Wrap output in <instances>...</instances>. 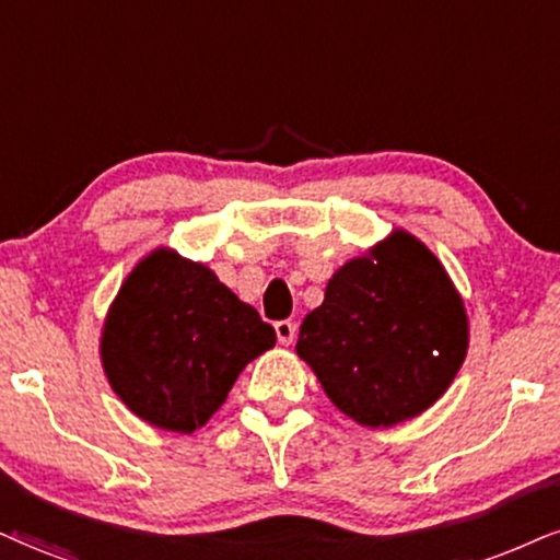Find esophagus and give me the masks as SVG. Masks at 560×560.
<instances>
[{
  "label": "esophagus",
  "mask_w": 560,
  "mask_h": 560,
  "mask_svg": "<svg viewBox=\"0 0 560 560\" xmlns=\"http://www.w3.org/2000/svg\"><path fill=\"white\" fill-rule=\"evenodd\" d=\"M275 335H278L280 345H291L295 337V324L293 322H278L275 324Z\"/></svg>",
  "instance_id": "obj_1"
}]
</instances>
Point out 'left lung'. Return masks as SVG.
I'll return each mask as SVG.
<instances>
[{"label":"left lung","instance_id":"1","mask_svg":"<svg viewBox=\"0 0 560 560\" xmlns=\"http://www.w3.org/2000/svg\"><path fill=\"white\" fill-rule=\"evenodd\" d=\"M467 348L470 319L446 267L418 236L392 228L335 269L295 353L342 416L392 428L444 397Z\"/></svg>","mask_w":560,"mask_h":560}]
</instances>
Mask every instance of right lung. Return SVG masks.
Wrapping results in <instances>:
<instances>
[{"label":"right lung","mask_w":560,"mask_h":560,"mask_svg":"<svg viewBox=\"0 0 560 560\" xmlns=\"http://www.w3.org/2000/svg\"><path fill=\"white\" fill-rule=\"evenodd\" d=\"M275 329L202 261L158 246L121 282L101 327V365L137 418L189 436L241 371L275 348Z\"/></svg>","instance_id":"right-lung-1"}]
</instances>
